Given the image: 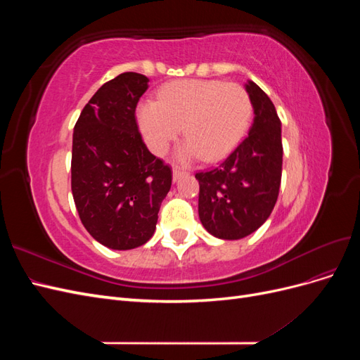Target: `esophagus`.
Listing matches in <instances>:
<instances>
[{
	"label": "esophagus",
	"mask_w": 360,
	"mask_h": 360,
	"mask_svg": "<svg viewBox=\"0 0 360 360\" xmlns=\"http://www.w3.org/2000/svg\"><path fill=\"white\" fill-rule=\"evenodd\" d=\"M183 176H184L183 171H180V169H177V168L172 169V181H174V183H177Z\"/></svg>",
	"instance_id": "esophagus-1"
}]
</instances>
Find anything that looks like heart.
<instances>
[{"label": "heart", "instance_id": "b5f03b06", "mask_svg": "<svg viewBox=\"0 0 360 360\" xmlns=\"http://www.w3.org/2000/svg\"><path fill=\"white\" fill-rule=\"evenodd\" d=\"M252 117L243 86L214 79H184L163 85L159 102L143 101L136 118L148 148L163 155L181 132L188 138L176 150L179 163L204 158L216 162L240 143Z\"/></svg>", "mask_w": 360, "mask_h": 360}]
</instances>
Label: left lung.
Segmentation results:
<instances>
[{
  "instance_id": "1",
  "label": "left lung",
  "mask_w": 360,
  "mask_h": 360,
  "mask_svg": "<svg viewBox=\"0 0 360 360\" xmlns=\"http://www.w3.org/2000/svg\"><path fill=\"white\" fill-rule=\"evenodd\" d=\"M245 90L254 110L248 136L219 167L195 174L200 221L207 233L222 240L257 231L274 210L281 186V120L254 81H248Z\"/></svg>"
}]
</instances>
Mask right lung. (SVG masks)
I'll list each match as a JSON object with an SVG mask.
<instances>
[{"label":"right lung","instance_id":"add662e5","mask_svg":"<svg viewBox=\"0 0 360 360\" xmlns=\"http://www.w3.org/2000/svg\"><path fill=\"white\" fill-rule=\"evenodd\" d=\"M148 78L124 72L103 84L73 129L72 193L85 230L101 245L127 250L155 234L172 172L138 132L135 110Z\"/></svg>","mask_w":360,"mask_h":360}]
</instances>
